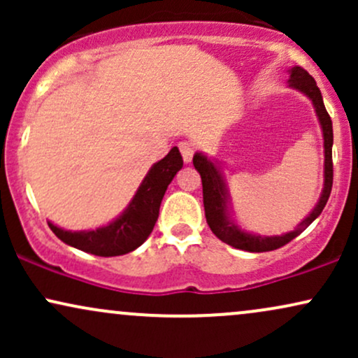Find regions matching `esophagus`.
Masks as SVG:
<instances>
[{
    "label": "esophagus",
    "mask_w": 358,
    "mask_h": 358,
    "mask_svg": "<svg viewBox=\"0 0 358 358\" xmlns=\"http://www.w3.org/2000/svg\"><path fill=\"white\" fill-rule=\"evenodd\" d=\"M178 148H180V153H182V156H183V162L190 163L192 158H193V146L190 145V143L182 141L178 145Z\"/></svg>",
    "instance_id": "esophagus-1"
}]
</instances>
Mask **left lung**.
I'll return each mask as SVG.
<instances>
[{
	"instance_id": "left-lung-1",
	"label": "left lung",
	"mask_w": 358,
	"mask_h": 358,
	"mask_svg": "<svg viewBox=\"0 0 358 358\" xmlns=\"http://www.w3.org/2000/svg\"><path fill=\"white\" fill-rule=\"evenodd\" d=\"M289 87L299 90L305 96H308L313 102V108L318 116L320 126L323 131V146H324V182L323 190L320 195L318 203L315 205L313 210L306 219H303L298 224V227L293 232L282 234V236H271L261 237L249 234L242 229L237 227L236 224L229 217V193L225 188L224 176H222L220 166L210 162L203 153H195L193 156V166L200 173L203 187V207L205 217H207V224L210 231L225 244L232 245L236 249L248 250V252H268L286 245L294 237H298L308 225L313 222L320 213L323 212L324 205L328 202V196L331 193V185H334V162H331V146H334V127H331V119L328 116L327 109H324L322 92H320L318 85L313 77L308 73L305 69L293 67L289 71Z\"/></svg>"
}]
</instances>
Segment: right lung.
<instances>
[{
  "mask_svg": "<svg viewBox=\"0 0 358 358\" xmlns=\"http://www.w3.org/2000/svg\"><path fill=\"white\" fill-rule=\"evenodd\" d=\"M182 166L183 158L178 148H171L165 158L150 168L126 210L104 227L72 232L57 227L52 222H48V227L62 242L94 256L110 257L131 252L153 232L163 195Z\"/></svg>",
  "mask_w": 358,
  "mask_h": 358,
  "instance_id": "obj_1",
  "label": "right lung"
}]
</instances>
